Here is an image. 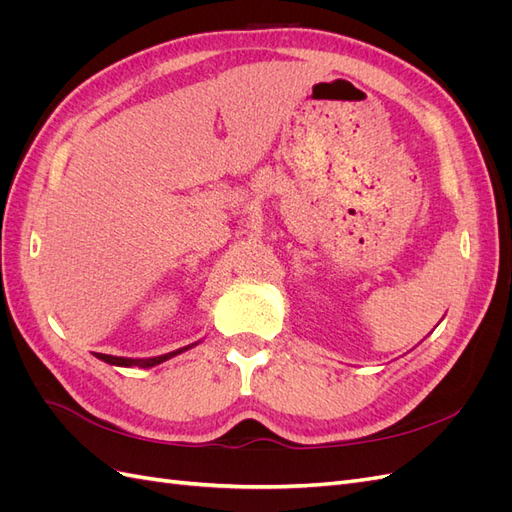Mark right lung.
I'll return each instance as SVG.
<instances>
[{
  "mask_svg": "<svg viewBox=\"0 0 512 512\" xmlns=\"http://www.w3.org/2000/svg\"><path fill=\"white\" fill-rule=\"evenodd\" d=\"M185 348L181 350H175V352H168V354H162V356H156V359H147V361H141V359H121V356H111V354H96L98 359H102L104 363H111V365H119V367H130V365H141V367H153V365H160L162 361L170 359V356H175L179 352H183Z\"/></svg>",
  "mask_w": 512,
  "mask_h": 512,
  "instance_id": "1",
  "label": "right lung"
}]
</instances>
